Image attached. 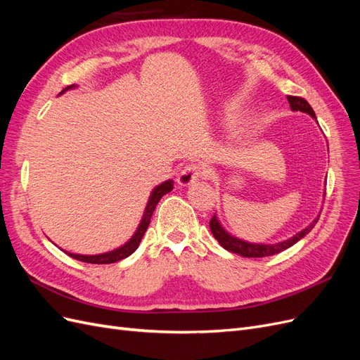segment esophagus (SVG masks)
<instances>
[{"instance_id":"1","label":"esophagus","mask_w":360,"mask_h":360,"mask_svg":"<svg viewBox=\"0 0 360 360\" xmlns=\"http://www.w3.org/2000/svg\"><path fill=\"white\" fill-rule=\"evenodd\" d=\"M204 174H205V171L201 167L193 165L192 163V165L184 167L180 171L179 177H177V183L180 184V186H191V184H193L201 176H204Z\"/></svg>"}]
</instances>
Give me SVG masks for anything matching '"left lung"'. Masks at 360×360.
<instances>
[{"label":"left lung","instance_id":"1","mask_svg":"<svg viewBox=\"0 0 360 360\" xmlns=\"http://www.w3.org/2000/svg\"><path fill=\"white\" fill-rule=\"evenodd\" d=\"M287 99H288L291 111H300V112L308 114L309 117H312L315 120V122H317V117H315L314 110L307 101L302 99V97H294V96H287ZM319 217H320V214L315 217V219L308 226H304L302 231L287 238V240H282L278 243H252V242L243 240V238H238L225 230L219 221V217H217L216 214L212 217V221H210V230H212L216 240L219 242V245L224 249L230 250V252H233V254H238V255L248 257V258H261V257L279 254V252H282V250H285V249L291 248L292 245H296L300 238H303L312 230L315 224H317Z\"/></svg>","mask_w":360,"mask_h":360}]
</instances>
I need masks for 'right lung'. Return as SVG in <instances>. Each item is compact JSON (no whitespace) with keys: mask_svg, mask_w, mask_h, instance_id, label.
<instances>
[{"mask_svg":"<svg viewBox=\"0 0 360 360\" xmlns=\"http://www.w3.org/2000/svg\"><path fill=\"white\" fill-rule=\"evenodd\" d=\"M76 86H78V85H69L60 94L66 93L68 90H73V89H76ZM172 188H174V181L169 179L167 181L158 184V186L153 191H151L148 201H147V205H146V210L143 213V217H141V222L136 228V231L134 233V236L130 237L124 245H122L117 249L110 250V252H103V254H99V255L72 254V252H68V250H64V252H66L69 257H72L75 259H79V261H84V263H91V264H111V263H117V261H120V259L127 258L129 255H132L135 250L138 249V246L141 243V238H143V236L147 231V228L150 225V219H151V216H153V212L156 209L158 202L160 201L163 195H167L168 192H171Z\"/></svg>","mask_w":360,"mask_h":360,"instance_id":"1","label":"right lung"}]
</instances>
